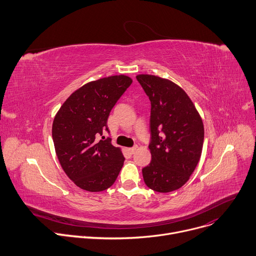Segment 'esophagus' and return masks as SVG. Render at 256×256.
Listing matches in <instances>:
<instances>
[{
    "label": "esophagus",
    "instance_id": "obj_1",
    "mask_svg": "<svg viewBox=\"0 0 256 256\" xmlns=\"http://www.w3.org/2000/svg\"><path fill=\"white\" fill-rule=\"evenodd\" d=\"M126 150L130 153V154H134V151L137 150V147H132V148H126Z\"/></svg>",
    "mask_w": 256,
    "mask_h": 256
}]
</instances>
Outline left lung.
Returning <instances> with one entry per match:
<instances>
[{
    "instance_id": "left-lung-1",
    "label": "left lung",
    "mask_w": 256,
    "mask_h": 256,
    "mask_svg": "<svg viewBox=\"0 0 256 256\" xmlns=\"http://www.w3.org/2000/svg\"><path fill=\"white\" fill-rule=\"evenodd\" d=\"M136 78L151 102V162L142 170L144 182L158 192L177 190L200 158L202 117L188 94L173 81L149 74Z\"/></svg>"
}]
</instances>
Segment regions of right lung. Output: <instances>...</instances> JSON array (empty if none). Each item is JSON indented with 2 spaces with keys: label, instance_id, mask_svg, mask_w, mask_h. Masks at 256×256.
Returning a JSON list of instances; mask_svg holds the SVG:
<instances>
[{
  "label": "right lung",
  "instance_id": "add662e5",
  "mask_svg": "<svg viewBox=\"0 0 256 256\" xmlns=\"http://www.w3.org/2000/svg\"><path fill=\"white\" fill-rule=\"evenodd\" d=\"M132 79L114 75L76 90L54 116L52 139L66 175L81 190L103 192L115 182L124 158L110 139L96 140L107 128L109 114Z\"/></svg>",
  "mask_w": 256,
  "mask_h": 256
}]
</instances>
